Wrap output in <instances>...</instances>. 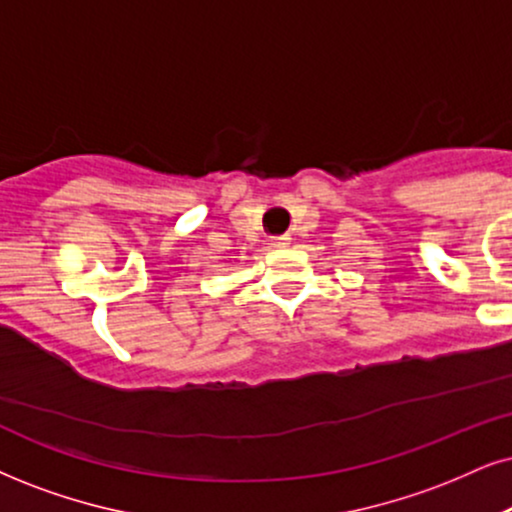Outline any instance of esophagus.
<instances>
[{"label": "esophagus", "instance_id": "1", "mask_svg": "<svg viewBox=\"0 0 512 512\" xmlns=\"http://www.w3.org/2000/svg\"><path fill=\"white\" fill-rule=\"evenodd\" d=\"M289 235H280V237H270V244L273 246H287Z\"/></svg>", "mask_w": 512, "mask_h": 512}]
</instances>
